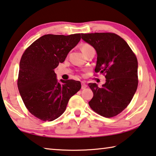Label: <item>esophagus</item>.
Listing matches in <instances>:
<instances>
[{
	"mask_svg": "<svg viewBox=\"0 0 156 156\" xmlns=\"http://www.w3.org/2000/svg\"><path fill=\"white\" fill-rule=\"evenodd\" d=\"M81 85H82V86H81V88H82L83 90H84V89H85L86 87H87V85H86L85 83H84V82H82V83H81Z\"/></svg>",
	"mask_w": 156,
	"mask_h": 156,
	"instance_id": "1",
	"label": "esophagus"
}]
</instances>
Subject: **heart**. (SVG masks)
Returning a JSON list of instances; mask_svg holds the SVG:
<instances>
[{"mask_svg":"<svg viewBox=\"0 0 156 156\" xmlns=\"http://www.w3.org/2000/svg\"><path fill=\"white\" fill-rule=\"evenodd\" d=\"M91 49H94L93 47L88 44H83L82 46H81V51H82L83 53H85L87 51H90Z\"/></svg>","mask_w":156,"mask_h":156,"instance_id":"b5f03b06","label":"heart"}]
</instances>
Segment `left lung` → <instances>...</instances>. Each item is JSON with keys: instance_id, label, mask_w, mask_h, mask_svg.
Here are the masks:
<instances>
[{"instance_id": "left-lung-1", "label": "left lung", "mask_w": 156, "mask_h": 156, "mask_svg": "<svg viewBox=\"0 0 156 156\" xmlns=\"http://www.w3.org/2000/svg\"><path fill=\"white\" fill-rule=\"evenodd\" d=\"M82 39L95 48V72L105 76L102 87L96 83L89 87L94 93L90 108L103 117L110 118L127 107L138 85L137 60L124 39L111 33L81 34Z\"/></svg>"}]
</instances>
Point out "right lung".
I'll return each mask as SVG.
<instances>
[{"mask_svg": "<svg viewBox=\"0 0 156 156\" xmlns=\"http://www.w3.org/2000/svg\"><path fill=\"white\" fill-rule=\"evenodd\" d=\"M80 34H45L24 51L17 85L27 109L44 122L56 119L65 112L71 96L80 90V81L58 83L54 71L81 39Z\"/></svg>", "mask_w": 156, "mask_h": 156, "instance_id": "right-lung-1", "label": "right lung"}]
</instances>
